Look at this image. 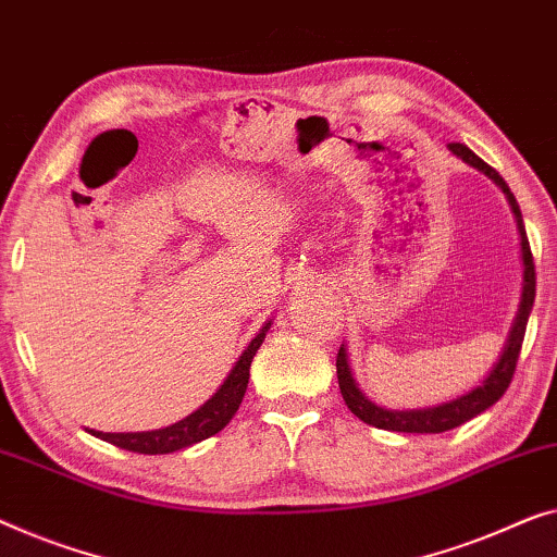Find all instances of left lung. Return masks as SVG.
Here are the masks:
<instances>
[{
  "mask_svg": "<svg viewBox=\"0 0 557 557\" xmlns=\"http://www.w3.org/2000/svg\"><path fill=\"white\" fill-rule=\"evenodd\" d=\"M449 150L453 156H457L462 163H467L474 171L485 173L490 181H493L499 190L505 193L507 203L512 208L515 223H518V233H520V259H522V292H520V304L518 311H515V319L510 324V332H507V338L503 344V351H499L497 361L493 369L485 374V379L472 389H467L465 394H457L455 399L442 401V405H432V407H419V409H386L379 407L376 401L367 397L364 392L359 389L357 379L351 374L349 367V354H346V346H338L336 354V376H338V389H342V397L346 401V407L351 409V414H357L361 422L379 426V430H389V432H409V434H440L447 430H455V426L470 422L472 417H478L495 405V401L503 397L507 386H510V379L515 372V364H518L520 357V346H522V336H525V326L530 319V311H533V301H535V263H533V253H530V244H528V233H525V223H522V213L518 200H515L512 190L507 188V183L503 181L495 168H490L485 160L474 156V152L467 148L462 143H449Z\"/></svg>",
  "mask_w": 557,
  "mask_h": 557,
  "instance_id": "obj_1",
  "label": "left lung"
}]
</instances>
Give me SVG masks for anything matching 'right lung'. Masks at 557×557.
<instances>
[{"mask_svg":"<svg viewBox=\"0 0 557 557\" xmlns=\"http://www.w3.org/2000/svg\"><path fill=\"white\" fill-rule=\"evenodd\" d=\"M269 329H271V321H265L261 332L251 338V344L246 346L236 364H233L228 376L223 379V384L213 392V397L206 399L196 412L178 419L175 424H168L163 430H150V432H98V430H87V432L104 442H110V445H115L120 449H131V453H140V455H171V453H178V449L193 447L198 445V442L213 437V434H219L223 426L231 422L233 414L238 412L248 386V376H251L248 374L251 372V361L256 357V351H259V346L263 344L265 334H269Z\"/></svg>","mask_w":557,"mask_h":557,"instance_id":"1","label":"right lung"}]
</instances>
